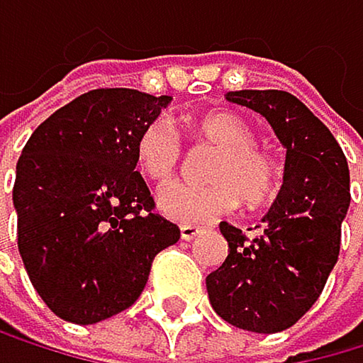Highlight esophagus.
<instances>
[{"label":"esophagus","mask_w":363,"mask_h":363,"mask_svg":"<svg viewBox=\"0 0 363 363\" xmlns=\"http://www.w3.org/2000/svg\"><path fill=\"white\" fill-rule=\"evenodd\" d=\"M179 232H182V238H184V241H193V238H195L197 234H200L202 229L197 227V225H182V227H179Z\"/></svg>","instance_id":"1"}]
</instances>
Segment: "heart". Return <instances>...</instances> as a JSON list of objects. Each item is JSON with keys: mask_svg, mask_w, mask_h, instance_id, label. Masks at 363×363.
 I'll return each instance as SVG.
<instances>
[{"mask_svg": "<svg viewBox=\"0 0 363 363\" xmlns=\"http://www.w3.org/2000/svg\"><path fill=\"white\" fill-rule=\"evenodd\" d=\"M197 138L218 145L209 163V184L172 182L163 186L159 211L174 223H211L236 209L238 195L250 206L264 204L279 186V168L268 152L255 145V134L241 118L216 111L195 120ZM182 159V138L168 118H157L136 140V166L152 182H166Z\"/></svg>", "mask_w": 363, "mask_h": 363, "instance_id": "obj_1", "label": "heart"}]
</instances>
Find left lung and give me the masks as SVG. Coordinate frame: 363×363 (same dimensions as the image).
<instances>
[{
  "label": "left lung",
  "instance_id": "8db88e82",
  "mask_svg": "<svg viewBox=\"0 0 363 363\" xmlns=\"http://www.w3.org/2000/svg\"><path fill=\"white\" fill-rule=\"evenodd\" d=\"M234 104L261 113L286 147L284 184L247 238L220 223L227 259L206 277L213 311L234 328L257 334L289 330L325 289L341 247L350 206V170L330 129L284 90H234Z\"/></svg>",
  "mask_w": 363,
  "mask_h": 363
}]
</instances>
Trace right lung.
<instances>
[{
	"label": "right lung",
	"mask_w": 363,
	"mask_h": 363,
	"mask_svg": "<svg viewBox=\"0 0 363 363\" xmlns=\"http://www.w3.org/2000/svg\"><path fill=\"white\" fill-rule=\"evenodd\" d=\"M131 88H97L31 134L15 168L13 206L26 275L58 318L93 325L138 300L179 227L154 211L136 140L170 104Z\"/></svg>",
	"instance_id": "obj_1"
}]
</instances>
